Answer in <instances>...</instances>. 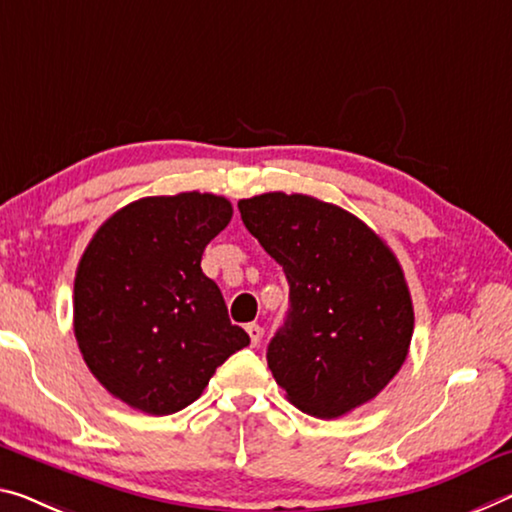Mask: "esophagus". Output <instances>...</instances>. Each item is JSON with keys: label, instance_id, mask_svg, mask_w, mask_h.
Returning a JSON list of instances; mask_svg holds the SVG:
<instances>
[{"label": "esophagus", "instance_id": "esophagus-1", "mask_svg": "<svg viewBox=\"0 0 512 512\" xmlns=\"http://www.w3.org/2000/svg\"><path fill=\"white\" fill-rule=\"evenodd\" d=\"M245 329H247V334H249L251 345H254V348H256V345L261 343V338H263V327L256 325V322H249Z\"/></svg>", "mask_w": 512, "mask_h": 512}]
</instances>
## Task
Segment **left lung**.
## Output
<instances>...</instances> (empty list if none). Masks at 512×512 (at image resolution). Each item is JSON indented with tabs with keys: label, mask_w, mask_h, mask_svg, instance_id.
Masks as SVG:
<instances>
[{
	"label": "left lung",
	"mask_w": 512,
	"mask_h": 512,
	"mask_svg": "<svg viewBox=\"0 0 512 512\" xmlns=\"http://www.w3.org/2000/svg\"><path fill=\"white\" fill-rule=\"evenodd\" d=\"M238 208L290 286L288 318L267 345L274 380L318 419L368 403L400 371L414 332L398 258L359 217L313 196L267 192Z\"/></svg>",
	"instance_id": "obj_1"
}]
</instances>
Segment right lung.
<instances>
[{
    "instance_id": "obj_1",
    "label": "right lung",
    "mask_w": 512,
    "mask_h": 512,
    "mask_svg": "<svg viewBox=\"0 0 512 512\" xmlns=\"http://www.w3.org/2000/svg\"><path fill=\"white\" fill-rule=\"evenodd\" d=\"M231 217L224 196H146L114 212L84 249L75 274L77 345L102 387L139 412L183 410L217 366L249 345L201 270L203 249Z\"/></svg>"
}]
</instances>
